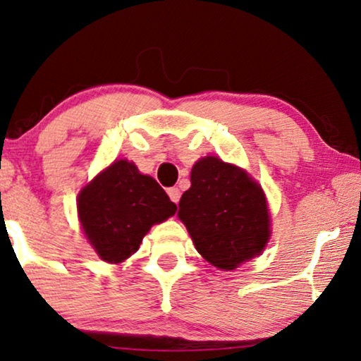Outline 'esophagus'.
Listing matches in <instances>:
<instances>
[{"label":"esophagus","mask_w":361,"mask_h":361,"mask_svg":"<svg viewBox=\"0 0 361 361\" xmlns=\"http://www.w3.org/2000/svg\"><path fill=\"white\" fill-rule=\"evenodd\" d=\"M169 196H170V199L171 201H173L175 204H178V201H180V196H181V192H180V190L178 188H169Z\"/></svg>","instance_id":"obj_1"}]
</instances>
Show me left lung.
<instances>
[{
    "mask_svg": "<svg viewBox=\"0 0 361 361\" xmlns=\"http://www.w3.org/2000/svg\"><path fill=\"white\" fill-rule=\"evenodd\" d=\"M178 207L199 255L224 271L259 256L271 236L262 188L248 171L217 157L195 164L191 188L183 192Z\"/></svg>",
    "mask_w": 361,
    "mask_h": 361,
    "instance_id": "left-lung-1",
    "label": "left lung"
}]
</instances>
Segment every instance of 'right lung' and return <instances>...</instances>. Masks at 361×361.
<instances>
[{
    "mask_svg": "<svg viewBox=\"0 0 361 361\" xmlns=\"http://www.w3.org/2000/svg\"><path fill=\"white\" fill-rule=\"evenodd\" d=\"M176 212L162 186L128 160H115L82 188L78 214L102 261L120 264L139 250L154 224Z\"/></svg>",
    "mask_w": 361,
    "mask_h": 361,
    "instance_id": "right-lung-1",
    "label": "right lung"
}]
</instances>
